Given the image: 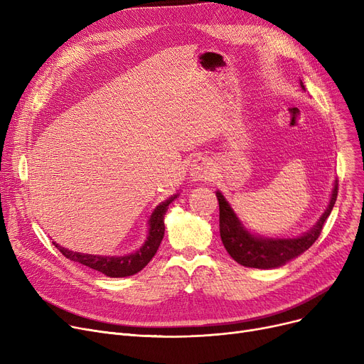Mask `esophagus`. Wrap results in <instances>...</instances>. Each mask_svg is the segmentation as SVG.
<instances>
[{
    "label": "esophagus",
    "instance_id": "esophagus-1",
    "mask_svg": "<svg viewBox=\"0 0 364 364\" xmlns=\"http://www.w3.org/2000/svg\"><path fill=\"white\" fill-rule=\"evenodd\" d=\"M190 176H192L193 181L208 180L209 176H211V168H209L205 159H198L193 162L192 168H190Z\"/></svg>",
    "mask_w": 364,
    "mask_h": 364
}]
</instances>
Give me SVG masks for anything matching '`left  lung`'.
<instances>
[{
    "mask_svg": "<svg viewBox=\"0 0 364 364\" xmlns=\"http://www.w3.org/2000/svg\"><path fill=\"white\" fill-rule=\"evenodd\" d=\"M301 87L304 88L302 82ZM336 196L338 181H335L326 211L310 232L292 239H270L259 237L247 232L225 198L217 192V199L220 203V235L225 251L240 265L264 270L276 269V267H280L307 251L318 239L324 221L332 213Z\"/></svg>",
    "mask_w": 364,
    "mask_h": 364,
    "instance_id": "left-lung-1",
    "label": "left lung"
}]
</instances>
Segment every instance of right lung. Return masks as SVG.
Returning a JSON list of instances; mask_svg holds the SVG:
<instances>
[{
	"label": "right lung",
	"mask_w": 364,
	"mask_h": 364,
	"mask_svg": "<svg viewBox=\"0 0 364 364\" xmlns=\"http://www.w3.org/2000/svg\"><path fill=\"white\" fill-rule=\"evenodd\" d=\"M177 196H178V193L171 196L168 200L162 202L159 206L155 208V211L151 213L150 220H149L147 240L144 242V245L140 247V250L134 254L124 255V257H103V255H90V254L73 252V251L66 250V247L59 246L57 243H54V246L70 261L87 265V267H90V269L97 270L107 277H127V276L136 274L140 270H143L144 267L149 264V261L155 257L158 247L164 239V233H165L164 217L168 211V205Z\"/></svg>",
	"instance_id": "obj_1"
}]
</instances>
